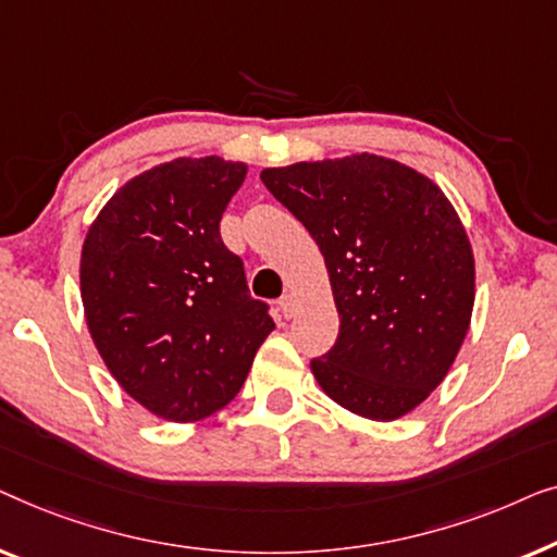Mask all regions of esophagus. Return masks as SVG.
Instances as JSON below:
<instances>
[{
    "mask_svg": "<svg viewBox=\"0 0 557 557\" xmlns=\"http://www.w3.org/2000/svg\"><path fill=\"white\" fill-rule=\"evenodd\" d=\"M280 310H282V315H285L287 320L289 318H293L295 315V312H297V300H295V297L293 295H285V297H280Z\"/></svg>",
    "mask_w": 557,
    "mask_h": 557,
    "instance_id": "34e87169",
    "label": "esophagus"
}]
</instances>
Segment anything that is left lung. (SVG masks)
<instances>
[{"instance_id": "left-lung-1", "label": "left lung", "mask_w": 557, "mask_h": 557, "mask_svg": "<svg viewBox=\"0 0 557 557\" xmlns=\"http://www.w3.org/2000/svg\"><path fill=\"white\" fill-rule=\"evenodd\" d=\"M325 257L341 331L310 368L343 409L394 421L444 381L469 331L474 257L432 178L373 153L264 169Z\"/></svg>"}]
</instances>
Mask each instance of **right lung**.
Instances as JSON below:
<instances>
[{"label":"right lung","mask_w":557,"mask_h":557,"mask_svg":"<svg viewBox=\"0 0 557 557\" xmlns=\"http://www.w3.org/2000/svg\"><path fill=\"white\" fill-rule=\"evenodd\" d=\"M245 176V163L219 156L163 163L113 194L85 237L81 289L98 354L161 419L224 409L275 331L219 234Z\"/></svg>","instance_id":"right-lung-1"}]
</instances>
